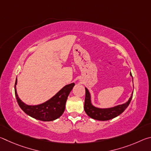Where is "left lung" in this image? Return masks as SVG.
<instances>
[{
  "mask_svg": "<svg viewBox=\"0 0 151 151\" xmlns=\"http://www.w3.org/2000/svg\"><path fill=\"white\" fill-rule=\"evenodd\" d=\"M130 75L132 76L131 73ZM133 81V80H132ZM132 97V93L131 98L126 103L120 104L109 109H99L92 105L91 101V94L88 89L85 88V111L91 118L98 120V121H108V120L115 118L124 111L131 103Z\"/></svg>",
  "mask_w": 151,
  "mask_h": 151,
  "instance_id": "1",
  "label": "left lung"
}]
</instances>
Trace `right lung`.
<instances>
[{
  "instance_id": "add662e5",
  "label": "right lung",
  "mask_w": 151,
  "mask_h": 151,
  "mask_svg": "<svg viewBox=\"0 0 151 151\" xmlns=\"http://www.w3.org/2000/svg\"><path fill=\"white\" fill-rule=\"evenodd\" d=\"M17 83V79H16L14 85L15 96L20 109L28 115L42 121H54L62 115L65 111L66 102L68 94L75 86V83L66 85L50 100L39 105L30 106L24 104L18 96L15 87Z\"/></svg>"
}]
</instances>
